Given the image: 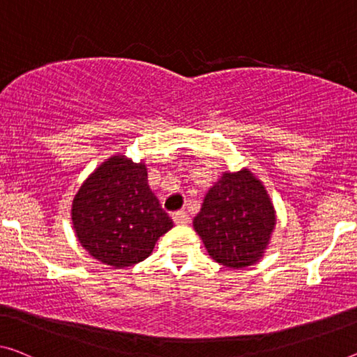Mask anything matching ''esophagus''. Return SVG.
<instances>
[{
  "mask_svg": "<svg viewBox=\"0 0 357 357\" xmlns=\"http://www.w3.org/2000/svg\"><path fill=\"white\" fill-rule=\"evenodd\" d=\"M174 225H188L189 222V215L185 211H176L172 215Z\"/></svg>",
  "mask_w": 357,
  "mask_h": 357,
  "instance_id": "esophagus-1",
  "label": "esophagus"
}]
</instances>
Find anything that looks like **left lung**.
<instances>
[{
  "label": "left lung",
  "instance_id": "left-lung-1",
  "mask_svg": "<svg viewBox=\"0 0 357 357\" xmlns=\"http://www.w3.org/2000/svg\"><path fill=\"white\" fill-rule=\"evenodd\" d=\"M274 226L275 210L268 190L247 168L222 173L194 218V229L210 257L231 269L258 263Z\"/></svg>",
  "mask_w": 357,
  "mask_h": 357
}]
</instances>
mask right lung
<instances>
[{
    "label": "right lung",
    "instance_id": "right-lung-1",
    "mask_svg": "<svg viewBox=\"0 0 357 357\" xmlns=\"http://www.w3.org/2000/svg\"><path fill=\"white\" fill-rule=\"evenodd\" d=\"M72 222L82 247L114 268L146 259L173 227L147 184L144 162L125 155L105 160L82 184L72 204Z\"/></svg>",
    "mask_w": 357,
    "mask_h": 357
}]
</instances>
